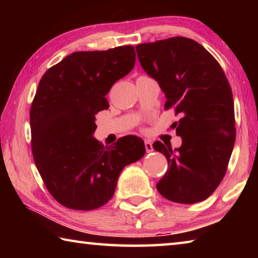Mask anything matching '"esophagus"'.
Masks as SVG:
<instances>
[{"instance_id":"esophagus-1","label":"esophagus","mask_w":258,"mask_h":258,"mask_svg":"<svg viewBox=\"0 0 258 258\" xmlns=\"http://www.w3.org/2000/svg\"><path fill=\"white\" fill-rule=\"evenodd\" d=\"M145 147H146L147 152L154 151V148H152V143H151V141H149V140H146V141H145Z\"/></svg>"}]
</instances>
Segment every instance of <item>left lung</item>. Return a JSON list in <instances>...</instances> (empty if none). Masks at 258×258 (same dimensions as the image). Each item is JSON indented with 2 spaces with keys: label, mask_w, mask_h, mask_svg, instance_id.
I'll return each mask as SVG.
<instances>
[{
  "label": "left lung",
  "mask_w": 258,
  "mask_h": 258,
  "mask_svg": "<svg viewBox=\"0 0 258 258\" xmlns=\"http://www.w3.org/2000/svg\"><path fill=\"white\" fill-rule=\"evenodd\" d=\"M138 58L166 95L165 110L174 109L182 146L156 141L168 169L157 183L166 199L196 204L207 199L228 169L235 140L233 95L217 60L191 38L175 36L137 45Z\"/></svg>",
  "instance_id": "obj_1"
}]
</instances>
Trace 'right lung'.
<instances>
[{
	"label": "right lung",
	"instance_id": "add662e5",
	"mask_svg": "<svg viewBox=\"0 0 258 258\" xmlns=\"http://www.w3.org/2000/svg\"><path fill=\"white\" fill-rule=\"evenodd\" d=\"M134 64L132 45L78 51L47 69L38 83L29 116L33 157L46 189L64 207L103 206L121 169L145 155V142L135 135L110 147L92 137L95 115L109 107L106 95Z\"/></svg>",
	"mask_w": 258,
	"mask_h": 258
}]
</instances>
